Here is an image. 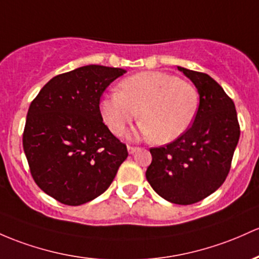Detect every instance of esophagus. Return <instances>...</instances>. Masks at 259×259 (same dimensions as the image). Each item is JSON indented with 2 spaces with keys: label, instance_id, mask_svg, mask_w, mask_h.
I'll return each mask as SVG.
<instances>
[{
  "label": "esophagus",
  "instance_id": "34e87169",
  "mask_svg": "<svg viewBox=\"0 0 259 259\" xmlns=\"http://www.w3.org/2000/svg\"><path fill=\"white\" fill-rule=\"evenodd\" d=\"M139 147H136V146H130V145H127V152L130 153V155H133V153H135L136 151H139Z\"/></svg>",
  "mask_w": 259,
  "mask_h": 259
}]
</instances>
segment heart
Returning <instances> with one entry per match:
<instances>
[{
    "instance_id": "b5f03b06",
    "label": "heart",
    "mask_w": 259,
    "mask_h": 259,
    "mask_svg": "<svg viewBox=\"0 0 259 259\" xmlns=\"http://www.w3.org/2000/svg\"><path fill=\"white\" fill-rule=\"evenodd\" d=\"M198 103V91L192 83L169 73L147 71L123 79L119 92L101 101V113L112 133L120 135L139 110L135 135L166 144L189 129Z\"/></svg>"
}]
</instances>
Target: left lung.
<instances>
[{
	"instance_id": "8db88e82",
	"label": "left lung",
	"mask_w": 259,
	"mask_h": 259,
	"mask_svg": "<svg viewBox=\"0 0 259 259\" xmlns=\"http://www.w3.org/2000/svg\"><path fill=\"white\" fill-rule=\"evenodd\" d=\"M197 87L199 107L192 126L166 146L150 149L146 180L173 204L198 203L226 180L240 139L235 104L209 75L177 66Z\"/></svg>"
}]
</instances>
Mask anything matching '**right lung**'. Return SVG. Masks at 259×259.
I'll return each mask as SVG.
<instances>
[{
    "label": "right lung",
    "instance_id": "right-lung-1",
    "mask_svg": "<svg viewBox=\"0 0 259 259\" xmlns=\"http://www.w3.org/2000/svg\"><path fill=\"white\" fill-rule=\"evenodd\" d=\"M126 71L87 65L55 76L28 109L23 149L38 187L66 205H81L112 184L126 146L103 123L99 101Z\"/></svg>",
    "mask_w": 259,
    "mask_h": 259
}]
</instances>
